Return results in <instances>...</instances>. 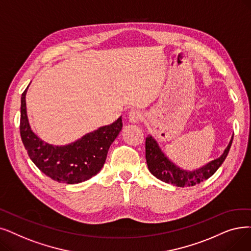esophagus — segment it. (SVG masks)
<instances>
[{"mask_svg": "<svg viewBox=\"0 0 251 251\" xmlns=\"http://www.w3.org/2000/svg\"><path fill=\"white\" fill-rule=\"evenodd\" d=\"M128 118H129V121L131 123H138L139 121H141V119H143V114H141L140 111L132 110L130 111Z\"/></svg>", "mask_w": 251, "mask_h": 251, "instance_id": "obj_1", "label": "esophagus"}]
</instances>
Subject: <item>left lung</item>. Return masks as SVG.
Instances as JSON below:
<instances>
[{"mask_svg":"<svg viewBox=\"0 0 251 251\" xmlns=\"http://www.w3.org/2000/svg\"><path fill=\"white\" fill-rule=\"evenodd\" d=\"M233 137L234 135L220 158L210 161L199 169L188 171L172 163L161 151L154 137L149 135L146 138V159L149 170L158 179L173 186L181 188L196 186L201 181L208 179L221 167L231 149Z\"/></svg>","mask_w":251,"mask_h":251,"instance_id":"8db88e82","label":"left lung"}]
</instances>
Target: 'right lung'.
<instances>
[{"mask_svg":"<svg viewBox=\"0 0 251 251\" xmlns=\"http://www.w3.org/2000/svg\"><path fill=\"white\" fill-rule=\"evenodd\" d=\"M21 95L20 136L30 160L47 176L69 184L90 179L102 168L107 151L123 127L121 117L113 124L100 127L75 143L65 146H52L44 143L30 129L25 95Z\"/></svg>","mask_w":251,"mask_h":251,"instance_id":"1","label":"right lung"}]
</instances>
